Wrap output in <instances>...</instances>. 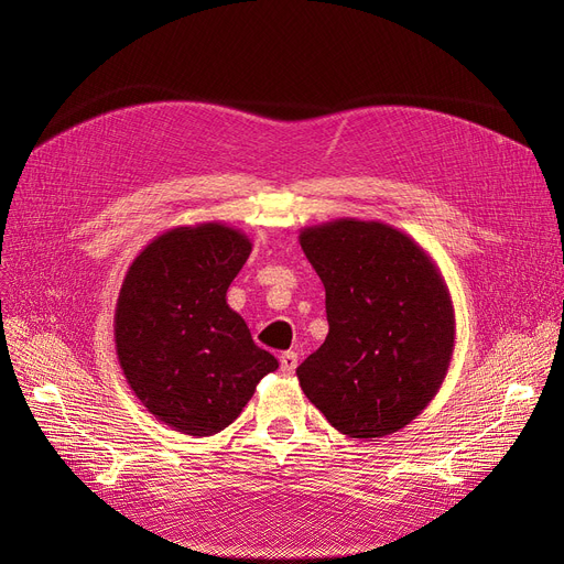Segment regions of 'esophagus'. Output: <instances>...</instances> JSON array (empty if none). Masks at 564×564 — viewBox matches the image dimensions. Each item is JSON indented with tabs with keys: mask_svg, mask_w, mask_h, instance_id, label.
Listing matches in <instances>:
<instances>
[{
	"mask_svg": "<svg viewBox=\"0 0 564 564\" xmlns=\"http://www.w3.org/2000/svg\"><path fill=\"white\" fill-rule=\"evenodd\" d=\"M279 364H281V370H283L285 375L294 372V368H297V364H300L297 351H283L281 357H279Z\"/></svg>",
	"mask_w": 564,
	"mask_h": 564,
	"instance_id": "esophagus-1",
	"label": "esophagus"
}]
</instances>
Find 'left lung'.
<instances>
[{
    "label": "left lung",
    "mask_w": 564,
    "mask_h": 564,
    "mask_svg": "<svg viewBox=\"0 0 564 564\" xmlns=\"http://www.w3.org/2000/svg\"><path fill=\"white\" fill-rule=\"evenodd\" d=\"M327 292L329 334L300 387L351 438L406 427L434 400L455 349V308L432 256L406 232L361 219L300 230Z\"/></svg>",
    "instance_id": "obj_1"
}]
</instances>
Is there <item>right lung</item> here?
I'll list each match as a JSON object with an SVG mask.
<instances>
[{
  "mask_svg": "<svg viewBox=\"0 0 564 564\" xmlns=\"http://www.w3.org/2000/svg\"><path fill=\"white\" fill-rule=\"evenodd\" d=\"M249 253V237L221 221L175 226L141 249L118 292V364L141 404L181 434L228 427L279 368L226 302Z\"/></svg>",
  "mask_w": 564,
  "mask_h": 564,
  "instance_id": "right-lung-1",
  "label": "right lung"
}]
</instances>
